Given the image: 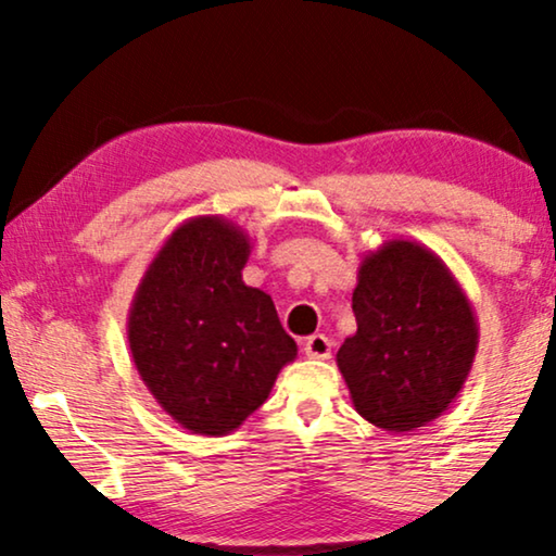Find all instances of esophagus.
<instances>
[{
  "mask_svg": "<svg viewBox=\"0 0 556 556\" xmlns=\"http://www.w3.org/2000/svg\"><path fill=\"white\" fill-rule=\"evenodd\" d=\"M303 352H306L308 359H329L331 339L324 337V333H314V337H308L306 344H303Z\"/></svg>",
  "mask_w": 556,
  "mask_h": 556,
  "instance_id": "esophagus-1",
  "label": "esophagus"
}]
</instances>
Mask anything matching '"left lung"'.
<instances>
[{"instance_id": "8db88e82", "label": "left lung", "mask_w": 556, "mask_h": 556, "mask_svg": "<svg viewBox=\"0 0 556 556\" xmlns=\"http://www.w3.org/2000/svg\"><path fill=\"white\" fill-rule=\"evenodd\" d=\"M356 333L337 354L364 420L409 432L435 420L466 384L478 321L466 291L430 248L387 240L362 257Z\"/></svg>"}]
</instances>
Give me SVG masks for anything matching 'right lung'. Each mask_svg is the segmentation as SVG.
Instances as JSON below:
<instances>
[{"label":"right lung","mask_w":556,"mask_h":556,"mask_svg":"<svg viewBox=\"0 0 556 556\" xmlns=\"http://www.w3.org/2000/svg\"><path fill=\"white\" fill-rule=\"evenodd\" d=\"M250 248V235L230 219H187L149 263L128 308L139 377L197 435L238 430L299 354L270 295L242 280Z\"/></svg>","instance_id":"1"}]
</instances>
